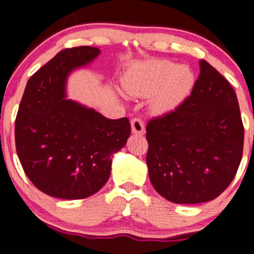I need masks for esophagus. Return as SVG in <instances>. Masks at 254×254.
Returning a JSON list of instances; mask_svg holds the SVG:
<instances>
[{"instance_id": "esophagus-1", "label": "esophagus", "mask_w": 254, "mask_h": 254, "mask_svg": "<svg viewBox=\"0 0 254 254\" xmlns=\"http://www.w3.org/2000/svg\"><path fill=\"white\" fill-rule=\"evenodd\" d=\"M131 131L134 134L143 135L145 132V125L140 119H132L131 120Z\"/></svg>"}]
</instances>
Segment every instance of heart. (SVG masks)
I'll return each instance as SVG.
<instances>
[{
    "mask_svg": "<svg viewBox=\"0 0 254 254\" xmlns=\"http://www.w3.org/2000/svg\"><path fill=\"white\" fill-rule=\"evenodd\" d=\"M194 85V73L188 66H178L169 60L149 61L124 82L125 91L131 96H153L150 108L164 114L179 105Z\"/></svg>",
    "mask_w": 254,
    "mask_h": 254,
    "instance_id": "heart-1",
    "label": "heart"
}]
</instances>
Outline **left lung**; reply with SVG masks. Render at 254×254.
<instances>
[{
    "label": "left lung",
    "instance_id": "1",
    "mask_svg": "<svg viewBox=\"0 0 254 254\" xmlns=\"http://www.w3.org/2000/svg\"><path fill=\"white\" fill-rule=\"evenodd\" d=\"M199 66L190 96L146 127L150 182L177 204L209 202L223 193L243 153L245 129L233 87L207 61Z\"/></svg>",
    "mask_w": 254,
    "mask_h": 254
}]
</instances>
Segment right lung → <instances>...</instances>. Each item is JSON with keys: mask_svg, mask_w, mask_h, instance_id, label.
<instances>
[{"mask_svg": "<svg viewBox=\"0 0 254 254\" xmlns=\"http://www.w3.org/2000/svg\"><path fill=\"white\" fill-rule=\"evenodd\" d=\"M100 55L98 47L65 49L30 77L15 123L18 159L32 184L60 199H82L100 190L113 155L130 136L127 118L111 120L67 99L70 73Z\"/></svg>", "mask_w": 254, "mask_h": 254, "instance_id": "1", "label": "right lung"}]
</instances>
